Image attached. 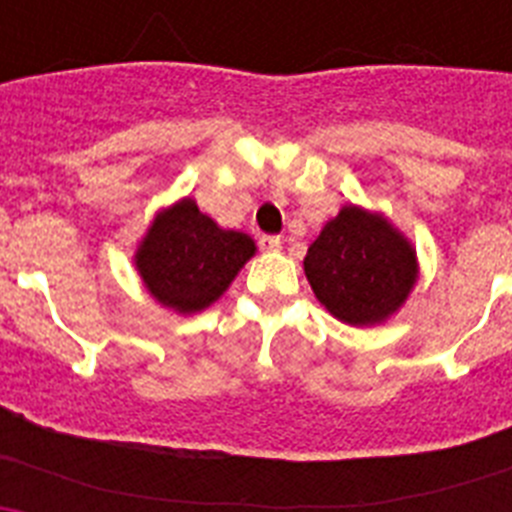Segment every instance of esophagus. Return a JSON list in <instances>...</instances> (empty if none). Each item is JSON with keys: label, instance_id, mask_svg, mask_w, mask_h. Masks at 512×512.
Returning <instances> with one entry per match:
<instances>
[{"label": "esophagus", "instance_id": "obj_1", "mask_svg": "<svg viewBox=\"0 0 512 512\" xmlns=\"http://www.w3.org/2000/svg\"><path fill=\"white\" fill-rule=\"evenodd\" d=\"M259 246L264 251H279L282 248V238L279 235H259Z\"/></svg>", "mask_w": 512, "mask_h": 512}]
</instances>
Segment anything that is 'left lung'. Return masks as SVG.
<instances>
[{"instance_id":"8db88e82","label":"left lung","mask_w":512,"mask_h":512,"mask_svg":"<svg viewBox=\"0 0 512 512\" xmlns=\"http://www.w3.org/2000/svg\"><path fill=\"white\" fill-rule=\"evenodd\" d=\"M305 277L333 318L377 325L408 300L418 279V259L390 220L348 205L307 248Z\"/></svg>"}]
</instances>
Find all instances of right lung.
Here are the masks:
<instances>
[{"label": "right lung", "instance_id": "obj_1", "mask_svg": "<svg viewBox=\"0 0 512 512\" xmlns=\"http://www.w3.org/2000/svg\"><path fill=\"white\" fill-rule=\"evenodd\" d=\"M253 253L251 235L223 230L187 197L158 212L135 251V269L156 302L192 315L223 297Z\"/></svg>", "mask_w": 512, "mask_h": 512}]
</instances>
